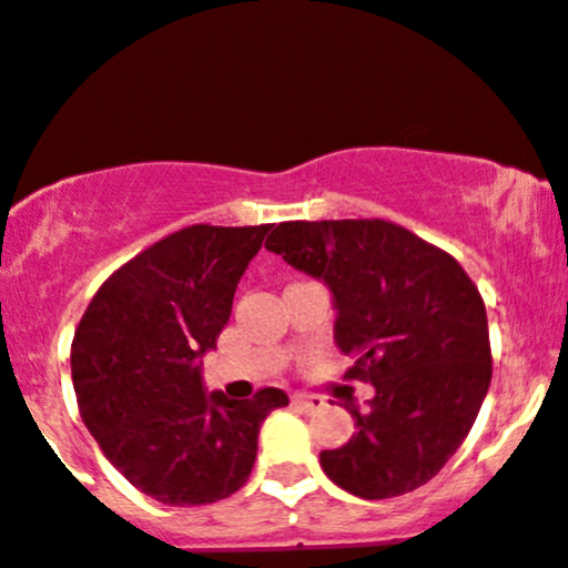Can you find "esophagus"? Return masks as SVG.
Instances as JSON below:
<instances>
[{
	"label": "esophagus",
	"mask_w": 568,
	"mask_h": 568,
	"mask_svg": "<svg viewBox=\"0 0 568 568\" xmlns=\"http://www.w3.org/2000/svg\"><path fill=\"white\" fill-rule=\"evenodd\" d=\"M294 404L296 407H302L304 413H315V409H321L323 404V396H313V394H294Z\"/></svg>",
	"instance_id": "esophagus-1"
}]
</instances>
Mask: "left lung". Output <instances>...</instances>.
<instances>
[{
	"label": "left lung",
	"instance_id": "obj_1",
	"mask_svg": "<svg viewBox=\"0 0 568 568\" xmlns=\"http://www.w3.org/2000/svg\"><path fill=\"white\" fill-rule=\"evenodd\" d=\"M266 251L332 288L334 339L351 379L375 385L355 436L321 453L332 483L361 498H394L439 475L488 394V315L464 266L432 242L383 221H288Z\"/></svg>",
	"mask_w": 568,
	"mask_h": 568
}]
</instances>
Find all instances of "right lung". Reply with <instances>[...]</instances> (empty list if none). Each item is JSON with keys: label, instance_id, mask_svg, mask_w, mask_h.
Masks as SVG:
<instances>
[{"label": "right lung", "instance_id": "1", "mask_svg": "<svg viewBox=\"0 0 568 568\" xmlns=\"http://www.w3.org/2000/svg\"><path fill=\"white\" fill-rule=\"evenodd\" d=\"M270 229H180L112 272L80 317V415L104 458L155 501L199 507L236 494L253 471L261 423L288 404L280 388L242 402L207 394L196 366Z\"/></svg>", "mask_w": 568, "mask_h": 568}]
</instances>
